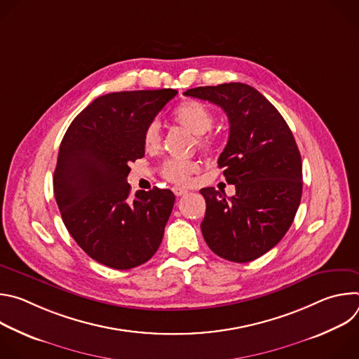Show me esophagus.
Here are the masks:
<instances>
[{
	"mask_svg": "<svg viewBox=\"0 0 359 359\" xmlns=\"http://www.w3.org/2000/svg\"><path fill=\"white\" fill-rule=\"evenodd\" d=\"M173 193H175L177 197H180V196H184V194L187 193V190H186V189H182V187H173Z\"/></svg>",
	"mask_w": 359,
	"mask_h": 359,
	"instance_id": "1",
	"label": "esophagus"
}]
</instances>
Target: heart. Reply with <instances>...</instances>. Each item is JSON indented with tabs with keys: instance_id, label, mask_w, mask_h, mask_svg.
<instances>
[{
	"instance_id": "heart-1",
	"label": "heart",
	"mask_w": 359,
	"mask_h": 359,
	"mask_svg": "<svg viewBox=\"0 0 359 359\" xmlns=\"http://www.w3.org/2000/svg\"><path fill=\"white\" fill-rule=\"evenodd\" d=\"M173 119L176 123L183 126L191 135L197 136L196 143L198 149L204 151H212L215 149V139L206 135L212 130L215 125L213 112L197 100H187L179 105L173 112ZM143 144L146 150H156L161 144V130L158 123H150L143 133ZM198 169V163L194 161H177L170 159L162 168V175L169 182L184 186L189 183L193 173Z\"/></svg>"
}]
</instances>
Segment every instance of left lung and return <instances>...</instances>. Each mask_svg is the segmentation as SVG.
I'll return each mask as SVG.
<instances>
[{"mask_svg": "<svg viewBox=\"0 0 359 359\" xmlns=\"http://www.w3.org/2000/svg\"><path fill=\"white\" fill-rule=\"evenodd\" d=\"M186 96L220 107L230 123L219 168L236 194L204 187L201 233L213 252L248 263L271 250L288 231L302 193V165L287 122L257 89L231 82L187 89Z\"/></svg>", "mask_w": 359, "mask_h": 359, "instance_id": "obj_1", "label": "left lung"}]
</instances>
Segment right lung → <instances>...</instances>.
<instances>
[{"label":"right lung","mask_w":359,"mask_h":359,"mask_svg":"<svg viewBox=\"0 0 359 359\" xmlns=\"http://www.w3.org/2000/svg\"><path fill=\"white\" fill-rule=\"evenodd\" d=\"M175 89L114 92L96 97L69 125L54 172L64 224L95 262L129 270L162 243L175 194L139 190L129 197V163L144 156L143 133Z\"/></svg>","instance_id":"1"}]
</instances>
